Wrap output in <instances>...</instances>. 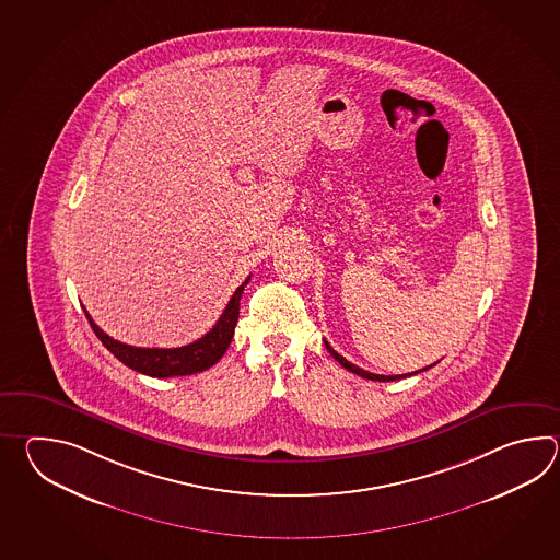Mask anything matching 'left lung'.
<instances>
[{
	"instance_id": "obj_1",
	"label": "left lung",
	"mask_w": 560,
	"mask_h": 560,
	"mask_svg": "<svg viewBox=\"0 0 560 560\" xmlns=\"http://www.w3.org/2000/svg\"><path fill=\"white\" fill-rule=\"evenodd\" d=\"M324 346H326V350L330 352V357L334 358V360H338L342 366H345L346 370H350V372H354V374H358V376H362V378H366V381H378V382H390V381H400V378H406V376H415V374H418V372H424V370L432 369L434 364H430V366H427V369L418 370V372H408V374H394V376H384V374H372V372H369V370H362L358 369L357 364H352V362H348L345 357H340L336 350H334L332 346L328 345L326 340H324Z\"/></svg>"
}]
</instances>
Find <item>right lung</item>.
I'll list each match as a JSON object with an SVG mask.
<instances>
[{"label": "right lung", "mask_w": 560, "mask_h": 560, "mask_svg": "<svg viewBox=\"0 0 560 560\" xmlns=\"http://www.w3.org/2000/svg\"><path fill=\"white\" fill-rule=\"evenodd\" d=\"M248 280L250 278H246V282L238 285V290L234 292V296L230 298L226 310L222 312L220 320L215 322L210 332L203 334L200 340L179 346V348H136V346L121 345L112 336H107L84 308L85 318L90 322L95 336L102 340V345L106 346L107 350L128 369L154 378L188 376L214 366L215 362L224 357L228 346L234 338V328L238 324L240 298Z\"/></svg>", "instance_id": "right-lung-1"}]
</instances>
